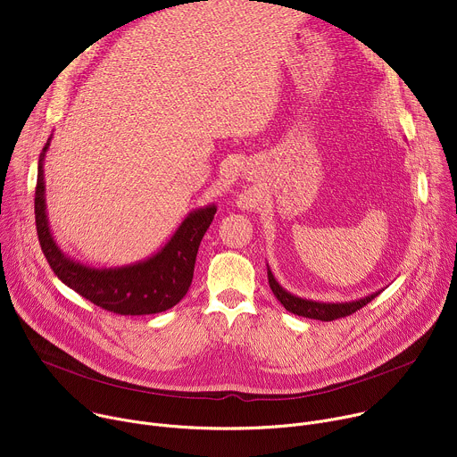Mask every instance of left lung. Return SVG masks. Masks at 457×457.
I'll return each mask as SVG.
<instances>
[{"instance_id":"1","label":"left lung","mask_w":457,"mask_h":457,"mask_svg":"<svg viewBox=\"0 0 457 457\" xmlns=\"http://www.w3.org/2000/svg\"><path fill=\"white\" fill-rule=\"evenodd\" d=\"M268 280H270V287L273 291V295L277 296V300L293 314L303 316V318H312V320H321V321H331L337 318H344L349 316L353 312H356L358 309H361L363 305H367L372 298H376L383 289L370 293L363 298L353 300V302H316V300H309V298H302L296 296L293 293H289L287 289H284L278 280L275 278V275L271 273V268L268 266Z\"/></svg>"}]
</instances>
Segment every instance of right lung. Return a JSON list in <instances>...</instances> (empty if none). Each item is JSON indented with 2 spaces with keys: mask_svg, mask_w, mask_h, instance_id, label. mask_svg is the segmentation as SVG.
Returning a JSON list of instances; mask_svg holds the SVG:
<instances>
[{
  "mask_svg": "<svg viewBox=\"0 0 457 457\" xmlns=\"http://www.w3.org/2000/svg\"><path fill=\"white\" fill-rule=\"evenodd\" d=\"M48 137L37 162L36 228L41 249L57 278L106 311L117 314H155L177 305L187 293L193 278L195 258L204 233L217 213L215 204L189 212L171 238L148 258L117 268H94L64 253L50 229L45 197V157Z\"/></svg>",
  "mask_w": 457,
  "mask_h": 457,
  "instance_id": "right-lung-1",
  "label": "right lung"
}]
</instances>
